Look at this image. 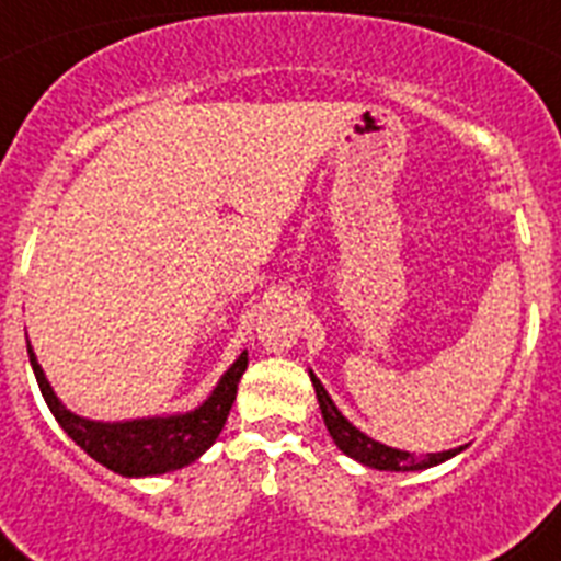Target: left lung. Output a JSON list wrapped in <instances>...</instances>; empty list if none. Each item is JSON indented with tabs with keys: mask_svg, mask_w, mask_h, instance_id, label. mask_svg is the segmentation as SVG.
I'll use <instances>...</instances> for the list:
<instances>
[{
	"mask_svg": "<svg viewBox=\"0 0 561 561\" xmlns=\"http://www.w3.org/2000/svg\"><path fill=\"white\" fill-rule=\"evenodd\" d=\"M309 376H311V385H314L317 401H320V410H323L325 427H329L334 444L342 449V453L348 455V458L359 460V463L370 466V469H379V472H419V469H430V466H438L444 463V460L455 458L458 453H463V447H458V449H447V453H430L415 458L413 453H401V449L385 447V444H379V440L368 438L362 430H356L354 424H351L340 410H336L329 390L323 388V381L317 379L311 370Z\"/></svg>",
	"mask_w": 561,
	"mask_h": 561,
	"instance_id": "8db88e82",
	"label": "left lung"
}]
</instances>
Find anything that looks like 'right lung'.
Segmentation results:
<instances>
[{
	"instance_id": "right-lung-1",
	"label": "right lung",
	"mask_w": 561,
	"mask_h": 561,
	"mask_svg": "<svg viewBox=\"0 0 561 561\" xmlns=\"http://www.w3.org/2000/svg\"><path fill=\"white\" fill-rule=\"evenodd\" d=\"M27 354L49 413L56 415L64 433L76 440L89 458H95L98 463L123 474V478L165 474L202 458L213 447V440L219 438L227 415H230L232 401H236L238 381L247 370L244 351L227 368V374L213 388V393L191 413L151 415V419L131 421H92L64 408L56 390L49 388L47 376H44L36 354L30 348V342Z\"/></svg>"
}]
</instances>
